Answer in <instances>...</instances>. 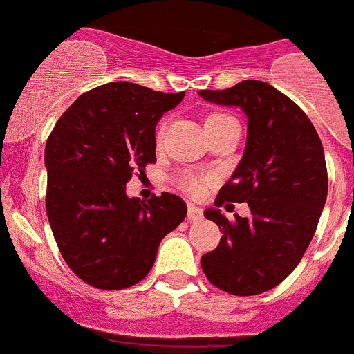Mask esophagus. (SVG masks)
I'll use <instances>...</instances> for the list:
<instances>
[{
  "label": "esophagus",
  "instance_id": "obj_1",
  "mask_svg": "<svg viewBox=\"0 0 354 354\" xmlns=\"http://www.w3.org/2000/svg\"><path fill=\"white\" fill-rule=\"evenodd\" d=\"M202 218H204V212H202V209L196 207V205H193V204L187 205V220L200 221Z\"/></svg>",
  "mask_w": 354,
  "mask_h": 354
}]
</instances>
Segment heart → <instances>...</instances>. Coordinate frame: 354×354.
<instances>
[{"mask_svg":"<svg viewBox=\"0 0 354 354\" xmlns=\"http://www.w3.org/2000/svg\"><path fill=\"white\" fill-rule=\"evenodd\" d=\"M223 118H232V117H228V115H223V113H214L211 115V117H207V120L205 122L223 120ZM161 133H162V127L159 129V136H161ZM177 186H179L180 189H184L186 193H189V195L196 196L202 193V189H204L205 179L196 174H180L179 177H177Z\"/></svg>","mask_w":354,"mask_h":354,"instance_id":"1","label":"heart"}]
</instances>
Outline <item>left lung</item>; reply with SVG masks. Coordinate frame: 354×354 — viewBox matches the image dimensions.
I'll use <instances>...</instances> for the list:
<instances>
[{"instance_id": "1", "label": "left lung", "mask_w": 354, "mask_h": 354, "mask_svg": "<svg viewBox=\"0 0 354 354\" xmlns=\"http://www.w3.org/2000/svg\"><path fill=\"white\" fill-rule=\"evenodd\" d=\"M198 95L248 118L245 154L204 212L223 236L202 255V270L225 292H266L292 273L317 228L328 195L323 143L303 109L270 83L245 80ZM225 201H246L250 216L228 222L219 211Z\"/></svg>"}]
</instances>
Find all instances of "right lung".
I'll list each match as a JSON object with an SVG mask.
<instances>
[{"instance_id": "right-lung-1", "label": "right lung", "mask_w": 354, "mask_h": 354, "mask_svg": "<svg viewBox=\"0 0 354 354\" xmlns=\"http://www.w3.org/2000/svg\"><path fill=\"white\" fill-rule=\"evenodd\" d=\"M183 99L184 92L113 81L77 97L49 134V225L68 268L92 287L118 290L143 280L162 237L186 218L177 195H126L134 171L156 162L159 118Z\"/></svg>"}]
</instances>
